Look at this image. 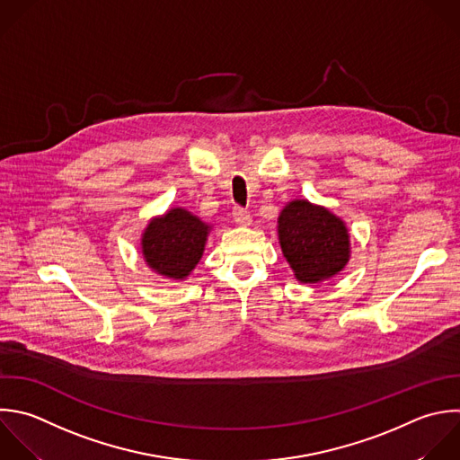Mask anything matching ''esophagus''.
I'll list each match as a JSON object with an SVG mask.
<instances>
[{
  "instance_id": "obj_1",
  "label": "esophagus",
  "mask_w": 460,
  "mask_h": 460,
  "mask_svg": "<svg viewBox=\"0 0 460 460\" xmlns=\"http://www.w3.org/2000/svg\"><path fill=\"white\" fill-rule=\"evenodd\" d=\"M232 216H234V219H235V223H237V225L248 226V225L252 223V216H250V212H248L246 208H243V207H235V208H234V212H232Z\"/></svg>"
}]
</instances>
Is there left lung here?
Instances as JSON below:
<instances>
[{"instance_id": "left-lung-1", "label": "left lung", "mask_w": 460, "mask_h": 460, "mask_svg": "<svg viewBox=\"0 0 460 460\" xmlns=\"http://www.w3.org/2000/svg\"><path fill=\"white\" fill-rule=\"evenodd\" d=\"M282 253L300 282L325 280L349 261V234L341 219L309 201H291L279 217Z\"/></svg>"}]
</instances>
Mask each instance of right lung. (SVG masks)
I'll use <instances>...</instances> for the list:
<instances>
[{
	"instance_id": "1",
	"label": "right lung",
	"mask_w": 460,
	"mask_h": 460,
	"mask_svg": "<svg viewBox=\"0 0 460 460\" xmlns=\"http://www.w3.org/2000/svg\"><path fill=\"white\" fill-rule=\"evenodd\" d=\"M210 226L183 208L149 223L142 239L147 264L169 279H185L199 262Z\"/></svg>"
}]
</instances>
